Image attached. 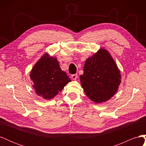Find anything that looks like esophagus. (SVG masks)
Returning <instances> with one entry per match:
<instances>
[{
	"mask_svg": "<svg viewBox=\"0 0 146 146\" xmlns=\"http://www.w3.org/2000/svg\"><path fill=\"white\" fill-rule=\"evenodd\" d=\"M71 77H72V78L73 79V80H76V79H77V77H78V76H77V74H75L72 75Z\"/></svg>",
	"mask_w": 146,
	"mask_h": 146,
	"instance_id": "1",
	"label": "esophagus"
}]
</instances>
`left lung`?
Segmentation results:
<instances>
[{
    "instance_id": "1",
    "label": "left lung",
    "mask_w": 146,
    "mask_h": 146,
    "mask_svg": "<svg viewBox=\"0 0 146 146\" xmlns=\"http://www.w3.org/2000/svg\"><path fill=\"white\" fill-rule=\"evenodd\" d=\"M80 76L82 86L86 96L96 103L111 99L121 83V75L109 53L101 48L88 58Z\"/></svg>"
}]
</instances>
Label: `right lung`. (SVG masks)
Listing matches in <instances>:
<instances>
[{"label": "right lung", "instance_id": "add662e5", "mask_svg": "<svg viewBox=\"0 0 146 146\" xmlns=\"http://www.w3.org/2000/svg\"><path fill=\"white\" fill-rule=\"evenodd\" d=\"M36 93L45 99L54 98L70 82L67 74L61 69L58 61L54 57L44 55L30 72Z\"/></svg>", "mask_w": 146, "mask_h": 146}]
</instances>
